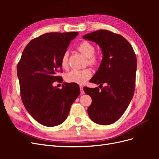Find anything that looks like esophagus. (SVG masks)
<instances>
[{"instance_id": "1", "label": "esophagus", "mask_w": 159, "mask_h": 159, "mask_svg": "<svg viewBox=\"0 0 159 159\" xmlns=\"http://www.w3.org/2000/svg\"><path fill=\"white\" fill-rule=\"evenodd\" d=\"M80 88L81 93H84V89H83V88H84L83 86H82V85H80Z\"/></svg>"}]
</instances>
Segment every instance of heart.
<instances>
[{
  "label": "heart",
  "instance_id": "b5f03b06",
  "mask_svg": "<svg viewBox=\"0 0 159 159\" xmlns=\"http://www.w3.org/2000/svg\"><path fill=\"white\" fill-rule=\"evenodd\" d=\"M76 49L81 54L87 57L88 64L91 66H96L99 62V59L98 56L94 55L95 49L93 44L87 41L81 42L76 47ZM61 66L62 68L66 69L68 66V52L64 53L61 57ZM92 73L91 71L87 68L84 70H74L70 71L66 75V81L68 83H73L77 84H84L89 80Z\"/></svg>",
  "mask_w": 159,
  "mask_h": 159
}]
</instances>
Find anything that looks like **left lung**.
Listing matches in <instances>:
<instances>
[{"instance_id":"8db88e82","label":"left lung","mask_w":159,"mask_h":159,"mask_svg":"<svg viewBox=\"0 0 159 159\" xmlns=\"http://www.w3.org/2000/svg\"><path fill=\"white\" fill-rule=\"evenodd\" d=\"M100 46L103 58L91 82L98 88H85L92 102L88 109L90 119L107 125L117 121L131 102L135 88L137 57L133 47L121 35L99 30L83 36ZM104 83L107 85L102 88Z\"/></svg>"}]
</instances>
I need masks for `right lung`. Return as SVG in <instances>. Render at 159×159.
<instances>
[{"mask_svg":"<svg viewBox=\"0 0 159 159\" xmlns=\"http://www.w3.org/2000/svg\"><path fill=\"white\" fill-rule=\"evenodd\" d=\"M78 35L74 32L42 34L28 43L18 63L22 103L31 116L44 126L63 123L80 93L77 85L64 83L61 89L52 86L54 81H61L57 75L62 71L61 57Z\"/></svg>","mask_w":159,"mask_h":159,"instance_id":"obj_1","label":"right lung"}]
</instances>
